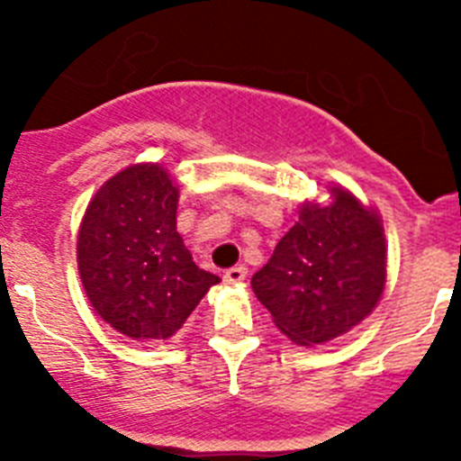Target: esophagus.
<instances>
[{
    "instance_id": "1",
    "label": "esophagus",
    "mask_w": 461,
    "mask_h": 461,
    "mask_svg": "<svg viewBox=\"0 0 461 461\" xmlns=\"http://www.w3.org/2000/svg\"><path fill=\"white\" fill-rule=\"evenodd\" d=\"M244 279H247V267L244 266H235L230 267V270L223 272V281H226V284H242Z\"/></svg>"
}]
</instances>
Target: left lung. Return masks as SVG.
<instances>
[{
    "label": "left lung",
    "mask_w": 461,
    "mask_h": 461,
    "mask_svg": "<svg viewBox=\"0 0 461 461\" xmlns=\"http://www.w3.org/2000/svg\"><path fill=\"white\" fill-rule=\"evenodd\" d=\"M332 201L303 203L295 226L251 276L276 328L300 346L325 344L365 321L385 288V235L378 212L344 186Z\"/></svg>",
    "instance_id": "obj_1"
}]
</instances>
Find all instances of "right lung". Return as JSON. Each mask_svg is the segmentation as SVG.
Wrapping results in <instances>:
<instances>
[{
	"label": "right lung",
	"mask_w": 461,
	"mask_h": 461,
	"mask_svg": "<svg viewBox=\"0 0 461 461\" xmlns=\"http://www.w3.org/2000/svg\"><path fill=\"white\" fill-rule=\"evenodd\" d=\"M177 186L158 164L113 175L78 230V272L89 304L122 335L168 339L217 275L201 270L177 233Z\"/></svg>",
	"instance_id": "obj_1"
}]
</instances>
